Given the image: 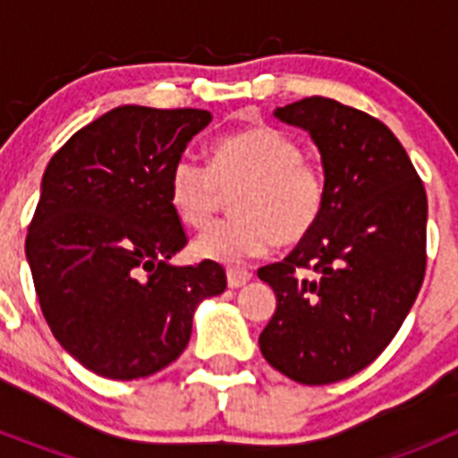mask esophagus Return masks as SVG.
Returning a JSON list of instances; mask_svg holds the SVG:
<instances>
[{"instance_id":"obj_1","label":"esophagus","mask_w":458,"mask_h":458,"mask_svg":"<svg viewBox=\"0 0 458 458\" xmlns=\"http://www.w3.org/2000/svg\"><path fill=\"white\" fill-rule=\"evenodd\" d=\"M250 279H252V273L245 268H229L226 270V282H229V286L232 289H238V286L248 284Z\"/></svg>"}]
</instances>
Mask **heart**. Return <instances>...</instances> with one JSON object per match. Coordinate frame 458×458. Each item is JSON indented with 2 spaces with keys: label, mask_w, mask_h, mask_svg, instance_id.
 Masks as SVG:
<instances>
[{
  "label": "heart",
  "mask_w": 458,
  "mask_h": 458,
  "mask_svg": "<svg viewBox=\"0 0 458 458\" xmlns=\"http://www.w3.org/2000/svg\"><path fill=\"white\" fill-rule=\"evenodd\" d=\"M236 217L213 226L194 242L201 259L242 264L291 245L314 232L326 208V174L302 156L301 141L273 125H254L222 137L208 165L179 157L169 172V201L190 229H208L233 194Z\"/></svg>",
  "instance_id": "b5f03b06"
}]
</instances>
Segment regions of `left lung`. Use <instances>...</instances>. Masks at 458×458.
Wrapping results in <instances>:
<instances>
[{
    "mask_svg": "<svg viewBox=\"0 0 458 458\" xmlns=\"http://www.w3.org/2000/svg\"><path fill=\"white\" fill-rule=\"evenodd\" d=\"M275 116L317 141L327 197L314 232L259 268L277 295L259 346L289 378L326 386L371 365L418 298L427 192L399 140L367 112L311 96Z\"/></svg>",
    "mask_w": 458,
    "mask_h": 458,
    "instance_id": "1",
    "label": "left lung"
}]
</instances>
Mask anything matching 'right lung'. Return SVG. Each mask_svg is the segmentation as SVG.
I'll return each instance as SVG.
<instances>
[{"label":"right lung","mask_w":458,"mask_h":458,"mask_svg":"<svg viewBox=\"0 0 458 458\" xmlns=\"http://www.w3.org/2000/svg\"><path fill=\"white\" fill-rule=\"evenodd\" d=\"M210 119L121 105L80 128L43 174L27 261L52 335L93 374L165 369L188 346L197 305L226 289L210 259L169 264L188 245L169 172Z\"/></svg>","instance_id":"add662e5"}]
</instances>
